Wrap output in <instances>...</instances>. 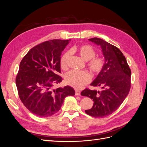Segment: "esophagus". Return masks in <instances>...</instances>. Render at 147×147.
<instances>
[{"mask_svg": "<svg viewBox=\"0 0 147 147\" xmlns=\"http://www.w3.org/2000/svg\"><path fill=\"white\" fill-rule=\"evenodd\" d=\"M75 95H76V96L80 95V91H78V90H75Z\"/></svg>", "mask_w": 147, "mask_h": 147, "instance_id": "34e87169", "label": "esophagus"}]
</instances>
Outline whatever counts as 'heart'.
I'll list each match as a JSON object with an SVG mask.
<instances>
[{
	"mask_svg": "<svg viewBox=\"0 0 147 147\" xmlns=\"http://www.w3.org/2000/svg\"><path fill=\"white\" fill-rule=\"evenodd\" d=\"M71 51L77 53L83 60L87 61L88 67L94 74H98L103 69L105 61L102 57L96 56V53L92 47L88 45L74 47L71 49ZM70 54V51H68L62 56L60 61V65L62 69L67 68V61ZM64 78L66 84L74 88H79L90 82L91 77L90 74L86 72L70 70L65 74Z\"/></svg>",
	"mask_w": 147,
	"mask_h": 147,
	"instance_id": "b5f03b06",
	"label": "heart"
}]
</instances>
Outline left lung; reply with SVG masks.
<instances>
[{
  "label": "left lung",
  "instance_id": "8db88e82",
  "mask_svg": "<svg viewBox=\"0 0 147 147\" xmlns=\"http://www.w3.org/2000/svg\"><path fill=\"white\" fill-rule=\"evenodd\" d=\"M89 40L100 47L105 58L103 69L90 84L100 86L102 90L86 88L81 95L94 101L92 107L86 110V113L92 117L104 118L117 110L127 97L131 88V71L126 57L117 47L99 38Z\"/></svg>",
  "mask_w": 147,
  "mask_h": 147
}]
</instances>
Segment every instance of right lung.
Returning <instances> with one entry per match:
<instances>
[{
	"label": "right lung",
	"mask_w": 147,
	"mask_h": 147,
	"mask_svg": "<svg viewBox=\"0 0 147 147\" xmlns=\"http://www.w3.org/2000/svg\"><path fill=\"white\" fill-rule=\"evenodd\" d=\"M70 40L55 39L33 47L21 60L16 84L20 98L31 113L48 117L60 110L65 97L74 96L69 86L53 89L63 80L61 55Z\"/></svg>",
	"instance_id": "right-lung-1"
}]
</instances>
